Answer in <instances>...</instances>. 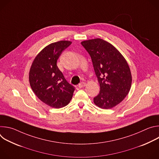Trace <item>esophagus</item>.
Returning <instances> with one entry per match:
<instances>
[{
  "mask_svg": "<svg viewBox=\"0 0 159 159\" xmlns=\"http://www.w3.org/2000/svg\"><path fill=\"white\" fill-rule=\"evenodd\" d=\"M85 85H86V83H85V82H80V83L79 84V88H82V87H85Z\"/></svg>",
  "mask_w": 159,
  "mask_h": 159,
  "instance_id": "1",
  "label": "esophagus"
}]
</instances>
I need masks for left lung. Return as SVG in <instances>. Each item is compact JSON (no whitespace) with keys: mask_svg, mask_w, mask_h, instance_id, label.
Segmentation results:
<instances>
[{"mask_svg":"<svg viewBox=\"0 0 159 159\" xmlns=\"http://www.w3.org/2000/svg\"><path fill=\"white\" fill-rule=\"evenodd\" d=\"M91 58L100 85L94 104L102 109H111L128 95L132 78L127 61L109 43L96 38L81 43Z\"/></svg>","mask_w":159,"mask_h":159,"instance_id":"left-lung-1","label":"left lung"}]
</instances>
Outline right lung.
<instances>
[{
  "label": "right lung",
  "instance_id": "1",
  "mask_svg": "<svg viewBox=\"0 0 159 159\" xmlns=\"http://www.w3.org/2000/svg\"><path fill=\"white\" fill-rule=\"evenodd\" d=\"M71 44L69 41H60L48 45L36 56L31 66L29 80L32 90L42 102L52 107L66 106L75 90L57 65L62 52Z\"/></svg>",
  "mask_w": 159,
  "mask_h": 159
}]
</instances>
